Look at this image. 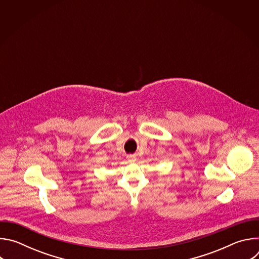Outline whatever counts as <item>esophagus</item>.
<instances>
[{"label": "esophagus", "instance_id": "1", "mask_svg": "<svg viewBox=\"0 0 259 259\" xmlns=\"http://www.w3.org/2000/svg\"><path fill=\"white\" fill-rule=\"evenodd\" d=\"M127 158H128L129 160H131V161H134V160H135V156H134V155H128Z\"/></svg>", "mask_w": 259, "mask_h": 259}]
</instances>
